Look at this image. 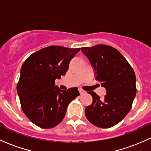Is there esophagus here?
Returning <instances> with one entry per match:
<instances>
[{"label":"esophagus","instance_id":"obj_1","mask_svg":"<svg viewBox=\"0 0 151 151\" xmlns=\"http://www.w3.org/2000/svg\"><path fill=\"white\" fill-rule=\"evenodd\" d=\"M79 91H80V95L85 94V91H84V90H82V89H80V90H79Z\"/></svg>","mask_w":151,"mask_h":151}]
</instances>
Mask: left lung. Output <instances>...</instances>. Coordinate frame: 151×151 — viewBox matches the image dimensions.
<instances>
[{
	"mask_svg": "<svg viewBox=\"0 0 151 151\" xmlns=\"http://www.w3.org/2000/svg\"><path fill=\"white\" fill-rule=\"evenodd\" d=\"M95 71V76L106 90L104 100L88 92L93 103L85 108V116L95 126L109 128L120 122L129 113L135 98L136 77L122 53L106 45L81 48Z\"/></svg>",
	"mask_w": 151,
	"mask_h": 151,
	"instance_id": "8db88e82",
	"label": "left lung"
}]
</instances>
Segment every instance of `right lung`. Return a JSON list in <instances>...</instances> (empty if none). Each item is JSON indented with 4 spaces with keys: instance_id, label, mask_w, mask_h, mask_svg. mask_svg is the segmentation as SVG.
Wrapping results in <instances>:
<instances>
[{
    "instance_id": "1",
    "label": "right lung",
    "mask_w": 151,
    "mask_h": 151,
    "mask_svg": "<svg viewBox=\"0 0 151 151\" xmlns=\"http://www.w3.org/2000/svg\"><path fill=\"white\" fill-rule=\"evenodd\" d=\"M80 50V47H46L32 53L22 64L17 93L23 112L40 127L58 125L69 103L80 96L77 88L61 90L55 85V79L65 75L70 61Z\"/></svg>"
}]
</instances>
